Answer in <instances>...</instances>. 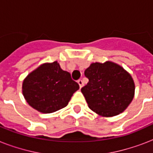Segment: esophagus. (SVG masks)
I'll list each match as a JSON object with an SVG mask.
<instances>
[{
    "mask_svg": "<svg viewBox=\"0 0 153 153\" xmlns=\"http://www.w3.org/2000/svg\"><path fill=\"white\" fill-rule=\"evenodd\" d=\"M78 83H79V86H80V88H82V86H83V82H82V79H79V80H78Z\"/></svg>",
    "mask_w": 153,
    "mask_h": 153,
    "instance_id": "obj_1",
    "label": "esophagus"
}]
</instances>
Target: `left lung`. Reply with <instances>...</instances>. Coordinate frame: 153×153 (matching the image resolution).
<instances>
[{
	"label": "left lung",
	"instance_id": "1",
	"mask_svg": "<svg viewBox=\"0 0 153 153\" xmlns=\"http://www.w3.org/2000/svg\"><path fill=\"white\" fill-rule=\"evenodd\" d=\"M89 82L81 89L89 108L102 117L118 115L134 97L135 84L131 75L113 62H94L84 72Z\"/></svg>",
	"mask_w": 153,
	"mask_h": 153
}]
</instances>
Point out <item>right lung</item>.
Listing matches in <instances>:
<instances>
[{
  "label": "right lung",
  "instance_id": "1",
  "mask_svg": "<svg viewBox=\"0 0 153 153\" xmlns=\"http://www.w3.org/2000/svg\"><path fill=\"white\" fill-rule=\"evenodd\" d=\"M79 84L57 61L44 63L23 82V95L28 104L43 114H51L67 106Z\"/></svg>",
  "mask_w": 153,
  "mask_h": 153
}]
</instances>
